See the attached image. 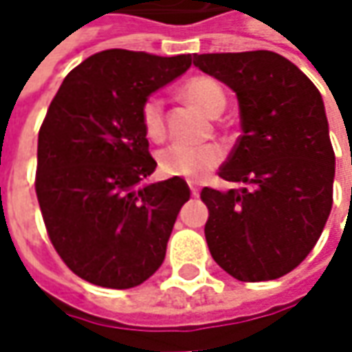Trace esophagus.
Returning a JSON list of instances; mask_svg holds the SVG:
<instances>
[{"instance_id":"obj_1","label":"esophagus","mask_w":352,"mask_h":352,"mask_svg":"<svg viewBox=\"0 0 352 352\" xmlns=\"http://www.w3.org/2000/svg\"><path fill=\"white\" fill-rule=\"evenodd\" d=\"M188 186H190V192H192V196L194 197L199 196V188H197L196 182H188Z\"/></svg>"}]
</instances>
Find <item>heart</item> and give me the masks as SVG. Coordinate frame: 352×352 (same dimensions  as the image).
Returning a JSON list of instances; mask_svg holds the SVG:
<instances>
[{"label": "heart", "mask_w": 352, "mask_h": 352, "mask_svg": "<svg viewBox=\"0 0 352 352\" xmlns=\"http://www.w3.org/2000/svg\"><path fill=\"white\" fill-rule=\"evenodd\" d=\"M182 94L201 107L206 113L217 116L225 105V94L221 86L208 76H197L182 86ZM141 125L151 141L164 139V103L158 96H148L141 105ZM223 158V148L215 142H172L158 153V170L164 176H176L186 180H201Z\"/></svg>", "instance_id": "obj_1"}]
</instances>
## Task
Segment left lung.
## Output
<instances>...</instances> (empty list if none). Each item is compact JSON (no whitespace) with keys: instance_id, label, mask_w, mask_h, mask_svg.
<instances>
[{"instance_id":"8db88e82","label":"left lung","mask_w":352,"mask_h":352,"mask_svg":"<svg viewBox=\"0 0 352 352\" xmlns=\"http://www.w3.org/2000/svg\"><path fill=\"white\" fill-rule=\"evenodd\" d=\"M236 94L243 135L219 168L243 188L201 190L213 261L241 282L276 280L316 247L333 206L335 153L319 89L270 50L196 54Z\"/></svg>"}]
</instances>
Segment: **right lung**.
Masks as SVG:
<instances>
[{
	"instance_id": "right-lung-1",
	"label": "right lung",
	"mask_w": 352,
	"mask_h": 352,
	"mask_svg": "<svg viewBox=\"0 0 352 352\" xmlns=\"http://www.w3.org/2000/svg\"><path fill=\"white\" fill-rule=\"evenodd\" d=\"M190 54L102 50L64 78L38 131L34 190L52 247L89 284L127 290L166 254L182 178L141 186L156 168L142 102L184 74Z\"/></svg>"
}]
</instances>
